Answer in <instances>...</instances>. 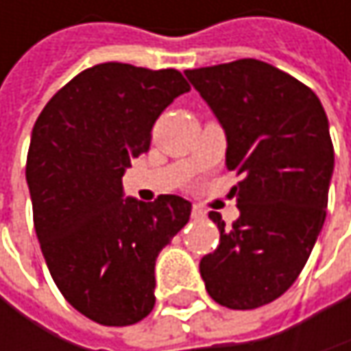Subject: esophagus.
Segmentation results:
<instances>
[{"label":"esophagus","instance_id":"obj_1","mask_svg":"<svg viewBox=\"0 0 351 351\" xmlns=\"http://www.w3.org/2000/svg\"><path fill=\"white\" fill-rule=\"evenodd\" d=\"M191 217H193V219H205V211H203L199 205H193V209H191Z\"/></svg>","mask_w":351,"mask_h":351}]
</instances>
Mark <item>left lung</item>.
<instances>
[{
    "label": "left lung",
    "mask_w": 351,
    "mask_h": 351,
    "mask_svg": "<svg viewBox=\"0 0 351 351\" xmlns=\"http://www.w3.org/2000/svg\"><path fill=\"white\" fill-rule=\"evenodd\" d=\"M228 140L226 167L242 176L232 189L240 217L201 258L209 297L228 309L278 299L301 274L325 221L333 175L329 121L315 93L276 66L242 58L184 71Z\"/></svg>",
    "instance_id": "8db88e82"
}]
</instances>
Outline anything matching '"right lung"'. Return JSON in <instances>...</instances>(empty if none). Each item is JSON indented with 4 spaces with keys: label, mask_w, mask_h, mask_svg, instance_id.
I'll return each instance as SVG.
<instances>
[{
    "label": "right lung",
    "mask_w": 351,
    "mask_h": 351,
    "mask_svg": "<svg viewBox=\"0 0 351 351\" xmlns=\"http://www.w3.org/2000/svg\"><path fill=\"white\" fill-rule=\"evenodd\" d=\"M189 89L175 69L104 62L36 119L26 162L36 236L62 297L95 323L132 325L152 311L156 258L191 217L178 195L142 203L121 184L158 115Z\"/></svg>",
    "instance_id": "obj_1"
}]
</instances>
